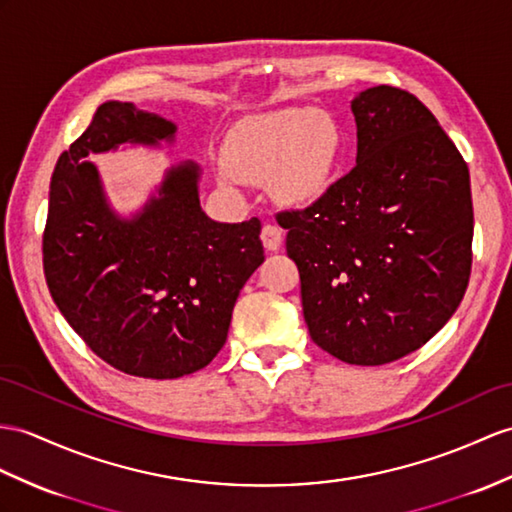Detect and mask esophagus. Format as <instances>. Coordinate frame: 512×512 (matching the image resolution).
<instances>
[{"label":"esophagus","instance_id":"esophagus-1","mask_svg":"<svg viewBox=\"0 0 512 512\" xmlns=\"http://www.w3.org/2000/svg\"><path fill=\"white\" fill-rule=\"evenodd\" d=\"M260 239H263V245L269 249V252H276L282 245V230L276 223H265L263 230H260Z\"/></svg>","mask_w":512,"mask_h":512}]
</instances>
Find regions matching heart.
I'll return each instance as SVG.
<instances>
[{
    "instance_id": "obj_1",
    "label": "heart",
    "mask_w": 512,
    "mask_h": 512,
    "mask_svg": "<svg viewBox=\"0 0 512 512\" xmlns=\"http://www.w3.org/2000/svg\"><path fill=\"white\" fill-rule=\"evenodd\" d=\"M228 165L239 178L271 180L286 204H310L328 191L341 156V128L328 112L284 108L243 121L230 134ZM223 182L236 184L230 171Z\"/></svg>"
}]
</instances>
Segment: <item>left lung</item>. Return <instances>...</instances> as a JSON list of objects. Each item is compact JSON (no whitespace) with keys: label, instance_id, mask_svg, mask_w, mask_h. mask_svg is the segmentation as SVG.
<instances>
[{"label":"left lung","instance_id":"1","mask_svg":"<svg viewBox=\"0 0 512 512\" xmlns=\"http://www.w3.org/2000/svg\"><path fill=\"white\" fill-rule=\"evenodd\" d=\"M352 112L356 167L276 219L310 339L373 367L419 350L454 315L471 276L473 206L467 162L415 95L380 84Z\"/></svg>","mask_w":512,"mask_h":512}]
</instances>
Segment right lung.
<instances>
[{
  "label": "right lung",
  "mask_w": 512,
  "mask_h": 512,
  "mask_svg": "<svg viewBox=\"0 0 512 512\" xmlns=\"http://www.w3.org/2000/svg\"><path fill=\"white\" fill-rule=\"evenodd\" d=\"M176 126L106 102L56 162L43 232L54 302L91 350L128 376L173 380L204 369L228 339L243 284L265 260L260 221L219 223L199 206L195 162L171 167L141 213L106 202L89 154L173 143Z\"/></svg>",
  "instance_id": "1"
}]
</instances>
